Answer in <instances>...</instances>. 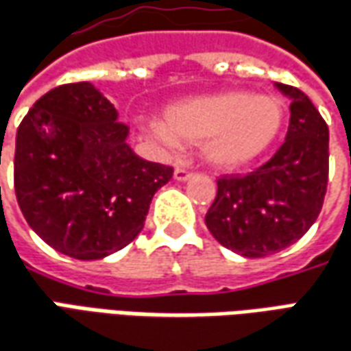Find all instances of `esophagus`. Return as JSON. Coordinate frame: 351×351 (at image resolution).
I'll return each mask as SVG.
<instances>
[{
  "mask_svg": "<svg viewBox=\"0 0 351 351\" xmlns=\"http://www.w3.org/2000/svg\"><path fill=\"white\" fill-rule=\"evenodd\" d=\"M192 176V171H188V169L184 167H176L175 169V178L176 180H188Z\"/></svg>",
  "mask_w": 351,
  "mask_h": 351,
  "instance_id": "obj_1",
  "label": "esophagus"
}]
</instances>
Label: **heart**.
I'll use <instances>...</instances> for the list:
<instances>
[{
	"label": "heart",
	"mask_w": 351,
	"mask_h": 351,
	"mask_svg": "<svg viewBox=\"0 0 351 351\" xmlns=\"http://www.w3.org/2000/svg\"><path fill=\"white\" fill-rule=\"evenodd\" d=\"M281 123L279 99L226 90L176 102L167 108L165 123H150L148 131L167 146L203 142V154L210 163L239 167L276 141Z\"/></svg>",
	"instance_id": "heart-1"
}]
</instances>
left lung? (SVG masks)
<instances>
[{"label":"left lung","instance_id":"left-lung-1","mask_svg":"<svg viewBox=\"0 0 351 351\" xmlns=\"http://www.w3.org/2000/svg\"><path fill=\"white\" fill-rule=\"evenodd\" d=\"M291 99L285 142L245 176H220L205 215L213 237L247 258L296 243L323 209L329 182V127L302 90L278 83Z\"/></svg>","mask_w":351,"mask_h":351}]
</instances>
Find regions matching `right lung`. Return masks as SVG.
I'll return each instance as SVG.
<instances>
[{"instance_id": "1", "label": "right lung", "mask_w": 351, "mask_h": 351, "mask_svg": "<svg viewBox=\"0 0 351 351\" xmlns=\"http://www.w3.org/2000/svg\"><path fill=\"white\" fill-rule=\"evenodd\" d=\"M129 127L90 83L45 93L24 116L14 146V193L26 222L55 251L99 261L144 228L173 167L138 158Z\"/></svg>"}]
</instances>
